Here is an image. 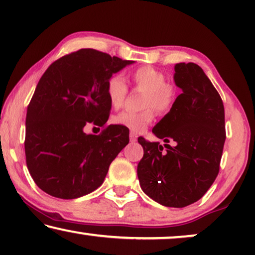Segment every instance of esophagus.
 Returning <instances> with one entry per match:
<instances>
[{
  "label": "esophagus",
  "mask_w": 255,
  "mask_h": 255,
  "mask_svg": "<svg viewBox=\"0 0 255 255\" xmlns=\"http://www.w3.org/2000/svg\"><path fill=\"white\" fill-rule=\"evenodd\" d=\"M128 137H130V141L131 142L137 141V134H135L134 132H130V135H128Z\"/></svg>",
  "instance_id": "esophagus-1"
}]
</instances>
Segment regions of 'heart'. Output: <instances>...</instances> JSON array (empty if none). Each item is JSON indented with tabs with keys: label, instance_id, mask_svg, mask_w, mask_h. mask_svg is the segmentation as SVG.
I'll return each instance as SVG.
<instances>
[{
	"label": "heart",
	"instance_id": "b5f03b06",
	"mask_svg": "<svg viewBox=\"0 0 255 255\" xmlns=\"http://www.w3.org/2000/svg\"><path fill=\"white\" fill-rule=\"evenodd\" d=\"M133 85L145 92L142 96V106L146 109L141 111L125 110L114 117V123L124 127L132 132H140L154 118V110L158 113H167L175 101V87L166 82L162 72L153 67H140L130 74ZM128 88L123 79L113 76L107 83V96L111 107L117 109L124 103Z\"/></svg>",
	"mask_w": 255,
	"mask_h": 255
}]
</instances>
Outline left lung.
Wrapping results in <instances>:
<instances>
[{
    "instance_id": "obj_1",
    "label": "left lung",
    "mask_w": 255,
    "mask_h": 255,
    "mask_svg": "<svg viewBox=\"0 0 255 255\" xmlns=\"http://www.w3.org/2000/svg\"><path fill=\"white\" fill-rule=\"evenodd\" d=\"M174 82L182 93L169 113L152 132L165 142L138 138L144 156L137 174L144 193L170 208L193 204L207 193L218 175L225 142L224 106L219 94L200 66L180 62Z\"/></svg>"
}]
</instances>
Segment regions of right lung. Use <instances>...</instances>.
<instances>
[{
    "mask_svg": "<svg viewBox=\"0 0 255 255\" xmlns=\"http://www.w3.org/2000/svg\"><path fill=\"white\" fill-rule=\"evenodd\" d=\"M133 62L81 48L41 76L27 107L24 145L27 169L45 193L73 200L103 183L110 163L128 144V128L109 125L99 135L83 128L104 127L111 110L107 83Z\"/></svg>",
    "mask_w": 255,
    "mask_h": 255,
    "instance_id": "obj_1",
    "label": "right lung"
}]
</instances>
